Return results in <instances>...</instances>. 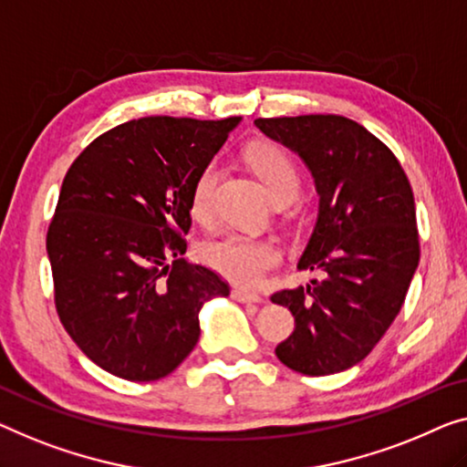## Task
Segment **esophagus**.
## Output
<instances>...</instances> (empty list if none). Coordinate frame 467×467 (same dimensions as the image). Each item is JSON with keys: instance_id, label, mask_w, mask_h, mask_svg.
Wrapping results in <instances>:
<instances>
[{"instance_id": "1", "label": "esophagus", "mask_w": 467, "mask_h": 467, "mask_svg": "<svg viewBox=\"0 0 467 467\" xmlns=\"http://www.w3.org/2000/svg\"><path fill=\"white\" fill-rule=\"evenodd\" d=\"M233 297L236 302L241 304H262L264 300L254 291H247V289H233Z\"/></svg>"}]
</instances>
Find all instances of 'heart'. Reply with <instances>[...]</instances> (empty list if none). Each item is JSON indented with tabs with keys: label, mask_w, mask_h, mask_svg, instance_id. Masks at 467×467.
I'll use <instances>...</instances> for the list:
<instances>
[{
	"label": "heart",
	"mask_w": 467,
	"mask_h": 467,
	"mask_svg": "<svg viewBox=\"0 0 467 467\" xmlns=\"http://www.w3.org/2000/svg\"><path fill=\"white\" fill-rule=\"evenodd\" d=\"M249 165L266 186L268 194L296 197L300 191V171L287 152L278 146L260 144L249 150ZM220 178L218 163L205 165L191 191V213L194 220L207 222L213 212V192ZM201 257L228 281L239 285L260 283L268 270L281 262V247L268 236L245 233H224L201 247Z\"/></svg>",
	"instance_id": "heart-1"
}]
</instances>
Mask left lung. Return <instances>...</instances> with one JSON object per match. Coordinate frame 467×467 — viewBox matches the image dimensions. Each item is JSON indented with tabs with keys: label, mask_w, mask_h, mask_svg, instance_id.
I'll list each match as a JSON object with an SVG mask.
<instances>
[{
	"label": "left lung",
	"mask_w": 467,
	"mask_h": 467,
	"mask_svg": "<svg viewBox=\"0 0 467 467\" xmlns=\"http://www.w3.org/2000/svg\"><path fill=\"white\" fill-rule=\"evenodd\" d=\"M254 123L302 159L318 194L315 231L297 268L321 278L270 297L296 318L276 357L285 367L317 378L346 371L392 325L420 264L411 184L392 150L346 117Z\"/></svg>",
	"instance_id": "obj_1"
}]
</instances>
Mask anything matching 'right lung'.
<instances>
[{
  "mask_svg": "<svg viewBox=\"0 0 467 467\" xmlns=\"http://www.w3.org/2000/svg\"><path fill=\"white\" fill-rule=\"evenodd\" d=\"M241 117H142L96 138L62 182L47 228L60 323L104 371L170 375L197 346L199 312L231 294L184 260L191 191Z\"/></svg>",
  "mask_w": 467,
  "mask_h": 467,
  "instance_id": "add662e5",
  "label": "right lung"
}]
</instances>
